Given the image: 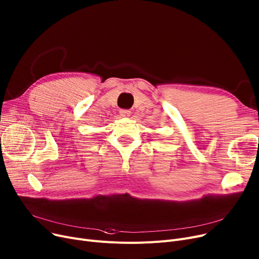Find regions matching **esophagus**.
I'll return each mask as SVG.
<instances>
[{"mask_svg":"<svg viewBox=\"0 0 259 259\" xmlns=\"http://www.w3.org/2000/svg\"><path fill=\"white\" fill-rule=\"evenodd\" d=\"M119 114L121 117H128V116H130L131 111L127 110V109H121V110L119 111Z\"/></svg>","mask_w":259,"mask_h":259,"instance_id":"obj_1","label":"esophagus"}]
</instances>
